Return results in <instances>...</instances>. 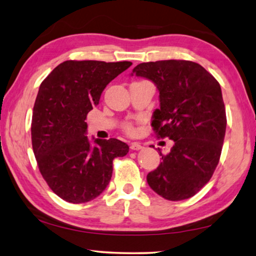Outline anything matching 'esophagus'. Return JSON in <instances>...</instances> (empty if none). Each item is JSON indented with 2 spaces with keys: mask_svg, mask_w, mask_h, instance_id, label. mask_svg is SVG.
Instances as JSON below:
<instances>
[{
  "mask_svg": "<svg viewBox=\"0 0 256 256\" xmlns=\"http://www.w3.org/2000/svg\"><path fill=\"white\" fill-rule=\"evenodd\" d=\"M144 148L140 144H138V142H133V144H131V146H130V149L131 150H140Z\"/></svg>",
  "mask_w": 256,
  "mask_h": 256,
  "instance_id": "34e87169",
  "label": "esophagus"
}]
</instances>
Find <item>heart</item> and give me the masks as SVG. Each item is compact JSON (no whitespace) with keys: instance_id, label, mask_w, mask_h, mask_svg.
Segmentation results:
<instances>
[{"instance_id":"b5f03b06","label":"heart","mask_w":256,"mask_h":256,"mask_svg":"<svg viewBox=\"0 0 256 256\" xmlns=\"http://www.w3.org/2000/svg\"><path fill=\"white\" fill-rule=\"evenodd\" d=\"M123 128L128 133H133L134 132V126L132 125V123H125L123 125Z\"/></svg>"}]
</instances>
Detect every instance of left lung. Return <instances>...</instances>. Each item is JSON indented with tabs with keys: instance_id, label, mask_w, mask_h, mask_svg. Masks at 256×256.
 I'll use <instances>...</instances> for the list:
<instances>
[{
	"instance_id": "left-lung-1",
	"label": "left lung",
	"mask_w": 256,
	"mask_h": 256,
	"mask_svg": "<svg viewBox=\"0 0 256 256\" xmlns=\"http://www.w3.org/2000/svg\"><path fill=\"white\" fill-rule=\"evenodd\" d=\"M133 73L157 86L160 108L151 126L158 138L174 141L146 182L166 200L192 198L210 180L222 154L227 118L219 82L184 60L141 63Z\"/></svg>"
}]
</instances>
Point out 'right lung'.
<instances>
[{
    "mask_svg": "<svg viewBox=\"0 0 256 256\" xmlns=\"http://www.w3.org/2000/svg\"><path fill=\"white\" fill-rule=\"evenodd\" d=\"M131 66L128 60H66L42 82L32 110V149L42 178L66 202L100 196L112 178V160L128 152L118 138H94L90 146L84 120L106 86Z\"/></svg>",
    "mask_w": 256,
    "mask_h": 256,
    "instance_id": "add662e5",
    "label": "right lung"
}]
</instances>
